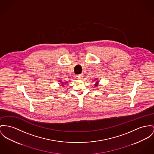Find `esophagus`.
Returning a JSON list of instances; mask_svg holds the SVG:
<instances>
[{"label": "esophagus", "mask_w": 154, "mask_h": 154, "mask_svg": "<svg viewBox=\"0 0 154 154\" xmlns=\"http://www.w3.org/2000/svg\"><path fill=\"white\" fill-rule=\"evenodd\" d=\"M83 77V75H82V74H81V75H77L76 76V78L77 79H82Z\"/></svg>", "instance_id": "34e87169"}]
</instances>
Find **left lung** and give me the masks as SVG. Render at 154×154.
I'll use <instances>...</instances> for the list:
<instances>
[{"label":"left lung","instance_id":"left-lung-1","mask_svg":"<svg viewBox=\"0 0 154 154\" xmlns=\"http://www.w3.org/2000/svg\"><path fill=\"white\" fill-rule=\"evenodd\" d=\"M95 80H97V79H95ZM98 82H99V81H97L96 83V84H94V85H95V86H98V84H99V83H98Z\"/></svg>","mask_w":154,"mask_h":154}]
</instances>
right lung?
Here are the masks:
<instances>
[{"instance_id":"obj_1","label":"right lung","mask_w":154,"mask_h":154,"mask_svg":"<svg viewBox=\"0 0 154 154\" xmlns=\"http://www.w3.org/2000/svg\"><path fill=\"white\" fill-rule=\"evenodd\" d=\"M61 83H62V86H63V85H64V84H66V83H67V82H66V83H64V82H62L61 81Z\"/></svg>"}]
</instances>
